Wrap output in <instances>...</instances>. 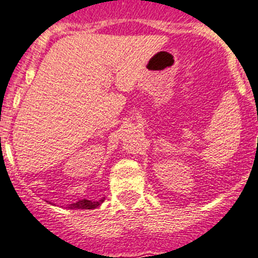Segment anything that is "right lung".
<instances>
[{
	"label": "right lung",
	"mask_w": 258,
	"mask_h": 258,
	"mask_svg": "<svg viewBox=\"0 0 258 258\" xmlns=\"http://www.w3.org/2000/svg\"><path fill=\"white\" fill-rule=\"evenodd\" d=\"M104 200H105V198H104ZM104 200L96 201V202L88 200H81L79 201V202L73 203V205L69 206V208H71V210H93V208L99 207V206L104 202Z\"/></svg>",
	"instance_id": "obj_1"
}]
</instances>
